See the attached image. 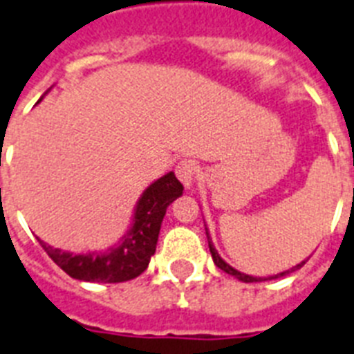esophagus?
Listing matches in <instances>:
<instances>
[{"label":"esophagus","mask_w":354,"mask_h":354,"mask_svg":"<svg viewBox=\"0 0 354 354\" xmlns=\"http://www.w3.org/2000/svg\"><path fill=\"white\" fill-rule=\"evenodd\" d=\"M176 176L187 189L192 187L194 178H196V165H194V162H191V160H182L176 165Z\"/></svg>","instance_id":"obj_1"}]
</instances>
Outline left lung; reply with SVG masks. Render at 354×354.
<instances>
[{
    "label": "left lung",
    "mask_w": 354,
    "mask_h": 354,
    "mask_svg": "<svg viewBox=\"0 0 354 354\" xmlns=\"http://www.w3.org/2000/svg\"><path fill=\"white\" fill-rule=\"evenodd\" d=\"M205 231H207V229H205ZM207 240H209V251H211V254H212V261L216 263V267H220V269H222V271H225L227 274H231V277L238 278V280H240V281H245V283H251V281L274 280V278L286 277V274H289V272H292V271H297V269H300V267L304 266V263H306V261H301V263H298V266L291 267V269H287V271H283V272H278V274H272V277H251V274H245V272L236 271L234 267L229 266V263H227V261L223 260V258L220 257V254H218V251H216V249H214V245H212L211 238H209V232H207Z\"/></svg>",
    "instance_id": "8db88e82"
}]
</instances>
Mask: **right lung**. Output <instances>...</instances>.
Returning <instances> with one entry per match:
<instances>
[{
	"mask_svg": "<svg viewBox=\"0 0 354 354\" xmlns=\"http://www.w3.org/2000/svg\"><path fill=\"white\" fill-rule=\"evenodd\" d=\"M182 192L183 185L178 182L174 172H167L165 176L151 183L134 207V216L127 234H123L120 242L109 247L107 251L76 254L54 249L43 240H39V243L54 263L62 267L71 278L96 283L132 280L149 267L151 257L156 252L158 234L165 211L178 196H182Z\"/></svg>",
	"mask_w": 354,
	"mask_h": 354,
	"instance_id": "obj_1",
	"label": "right lung"
}]
</instances>
